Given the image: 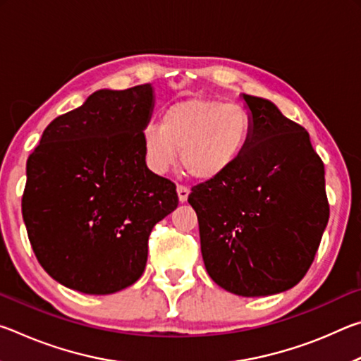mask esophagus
<instances>
[{"mask_svg":"<svg viewBox=\"0 0 361 361\" xmlns=\"http://www.w3.org/2000/svg\"><path fill=\"white\" fill-rule=\"evenodd\" d=\"M176 192H178V199H180V202L181 204H185L186 200H188V195H189V189L186 188V186H178L176 188Z\"/></svg>","mask_w":361,"mask_h":361,"instance_id":"1","label":"esophagus"}]
</instances>
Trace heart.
I'll use <instances>...</instances> for the list:
<instances>
[{
  "instance_id": "heart-1",
  "label": "heart",
  "mask_w": 361,
  "mask_h": 361,
  "mask_svg": "<svg viewBox=\"0 0 361 361\" xmlns=\"http://www.w3.org/2000/svg\"><path fill=\"white\" fill-rule=\"evenodd\" d=\"M250 118L237 103L188 99L167 106L161 122L143 130V151L149 169L166 173L178 159L192 178L213 180L234 166L250 140Z\"/></svg>"
}]
</instances>
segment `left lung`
<instances>
[{
	"label": "left lung",
	"instance_id": "8db88e82",
	"mask_svg": "<svg viewBox=\"0 0 361 361\" xmlns=\"http://www.w3.org/2000/svg\"><path fill=\"white\" fill-rule=\"evenodd\" d=\"M250 140L234 166L192 188L200 250L213 282L255 298L301 282L329 218L325 167L307 130L267 99L242 94Z\"/></svg>",
	"mask_w": 361,
	"mask_h": 361
}]
</instances>
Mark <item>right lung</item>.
Wrapping results in <instances>:
<instances>
[{
	"mask_svg": "<svg viewBox=\"0 0 361 361\" xmlns=\"http://www.w3.org/2000/svg\"><path fill=\"white\" fill-rule=\"evenodd\" d=\"M151 84L97 90L54 119L27 161L22 215L42 269L66 288L111 295L142 277L176 186L146 166Z\"/></svg>",
	"mask_w": 361,
	"mask_h": 361,
	"instance_id": "right-lung-1",
	"label": "right lung"
}]
</instances>
